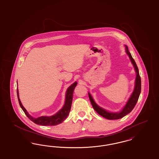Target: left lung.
Listing matches in <instances>:
<instances>
[{
	"label": "left lung",
	"instance_id": "left-lung-1",
	"mask_svg": "<svg viewBox=\"0 0 159 159\" xmlns=\"http://www.w3.org/2000/svg\"><path fill=\"white\" fill-rule=\"evenodd\" d=\"M125 47H126V53H128L132 64L134 66V68H135L136 73V77L134 91L133 92L132 95L130 96L127 104H126V106H125V107L123 108V110H121L120 113H110L108 111H107L101 108L98 105H97V104L95 102V101L92 99V97H91L90 93H88L89 99L91 101V104H92V106L93 107V109L100 116H101L102 117L106 118L107 119H109V120L119 119H121L122 117H123L124 116H125L126 115H127L129 113L134 109V108L135 107V106L136 105V102L138 100L140 93H141V77L139 76L138 68L136 66L135 61L134 60L131 54L129 51L128 46L126 45Z\"/></svg>",
	"mask_w": 159,
	"mask_h": 159
}]
</instances>
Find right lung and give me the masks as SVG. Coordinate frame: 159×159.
<instances>
[{"mask_svg": "<svg viewBox=\"0 0 159 159\" xmlns=\"http://www.w3.org/2000/svg\"><path fill=\"white\" fill-rule=\"evenodd\" d=\"M77 82H75L73 84H71L67 89L66 92V101L64 106L62 107V108L57 113L50 117H46V116H41L38 118H34L30 116V114L27 113L26 110L23 107L21 101L19 98V94H18V90L17 89V97L18 102L20 104V106L21 107L25 115L27 116V117L33 121L34 123L42 125V126H55L57 125H58L64 121L68 116V114L70 113L71 104H72V100H73V91L77 85Z\"/></svg>", "mask_w": 159, "mask_h": 159, "instance_id": "add662e5", "label": "right lung"}]
</instances>
